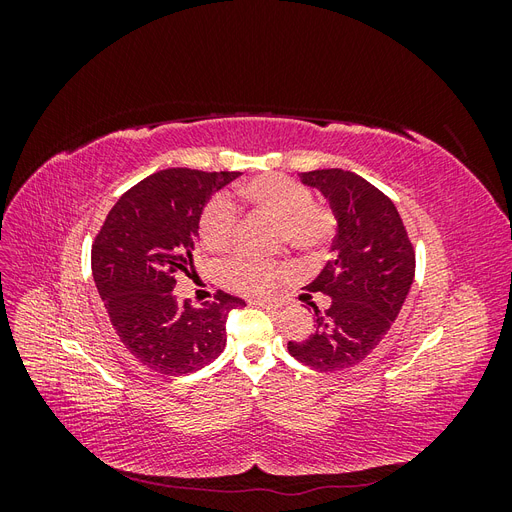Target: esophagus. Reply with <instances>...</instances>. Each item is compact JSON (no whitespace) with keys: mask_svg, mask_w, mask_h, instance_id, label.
I'll return each instance as SVG.
<instances>
[{"mask_svg":"<svg viewBox=\"0 0 512 512\" xmlns=\"http://www.w3.org/2000/svg\"><path fill=\"white\" fill-rule=\"evenodd\" d=\"M252 303H254V305H260V307H265V309H271V312H273V309H277V305H275L273 301H260V299H258V301H252Z\"/></svg>","mask_w":512,"mask_h":512,"instance_id":"1","label":"esophagus"}]
</instances>
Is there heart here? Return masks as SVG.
<instances>
[{
	"label": "heart",
	"instance_id": "heart-1",
	"mask_svg": "<svg viewBox=\"0 0 512 512\" xmlns=\"http://www.w3.org/2000/svg\"><path fill=\"white\" fill-rule=\"evenodd\" d=\"M237 203L252 207L280 224L282 239L294 252L316 256L329 243L335 230V215L324 205L312 200L303 183L286 175H260L237 188ZM239 211L228 196L209 200L200 215V241L211 252H222L235 237ZM280 262H262L252 258H232L224 277L226 282L245 294H267L284 275Z\"/></svg>",
	"mask_w": 512,
	"mask_h": 512
}]
</instances>
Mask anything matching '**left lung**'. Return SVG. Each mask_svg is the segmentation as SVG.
Returning a JSON list of instances; mask_svg holds the SVG:
<instances>
[{
  "mask_svg": "<svg viewBox=\"0 0 512 512\" xmlns=\"http://www.w3.org/2000/svg\"><path fill=\"white\" fill-rule=\"evenodd\" d=\"M307 188L329 200L337 220L331 260L305 286L322 292L331 305L314 307L316 331L288 342L294 359L335 371L361 363L399 316L414 282V247L399 211L376 185L342 168L301 173Z\"/></svg>",
  "mask_w": 512,
  "mask_h": 512,
  "instance_id": "left-lung-1",
  "label": "left lung"
}]
</instances>
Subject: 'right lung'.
<instances>
[{"mask_svg":"<svg viewBox=\"0 0 512 512\" xmlns=\"http://www.w3.org/2000/svg\"><path fill=\"white\" fill-rule=\"evenodd\" d=\"M241 173L166 168L123 194L91 247V273L113 329L138 361L158 374L203 369L226 348V318L245 301L179 303L177 275H190L198 222L213 192Z\"/></svg>","mask_w":512,"mask_h":512,"instance_id":"add662e5","label":"right lung"}]
</instances>
